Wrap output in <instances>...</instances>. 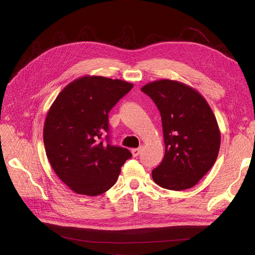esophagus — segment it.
<instances>
[{"mask_svg":"<svg viewBox=\"0 0 255 255\" xmlns=\"http://www.w3.org/2000/svg\"><path fill=\"white\" fill-rule=\"evenodd\" d=\"M140 152H141V148H137V149H133L132 150V154H133V156H138L140 154Z\"/></svg>","mask_w":255,"mask_h":255,"instance_id":"34e87169","label":"esophagus"}]
</instances>
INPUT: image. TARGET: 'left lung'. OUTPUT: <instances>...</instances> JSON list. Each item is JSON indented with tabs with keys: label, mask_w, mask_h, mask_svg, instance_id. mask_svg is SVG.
Returning <instances> with one entry per match:
<instances>
[{
	"label": "left lung",
	"mask_w": 255,
	"mask_h": 255,
	"mask_svg": "<svg viewBox=\"0 0 255 255\" xmlns=\"http://www.w3.org/2000/svg\"><path fill=\"white\" fill-rule=\"evenodd\" d=\"M160 113L165 156L152 170L153 181L170 190L188 189L217 159L220 130L212 109L197 90L181 82L160 80L144 85Z\"/></svg>",
	"instance_id": "left-lung-1"
}]
</instances>
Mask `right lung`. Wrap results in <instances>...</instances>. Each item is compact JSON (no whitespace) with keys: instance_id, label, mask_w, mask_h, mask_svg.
Returning a JSON list of instances; mask_svg holds the SVG:
<instances>
[{"instance_id":"1","label":"right lung","mask_w":255,"mask_h":255,"mask_svg":"<svg viewBox=\"0 0 255 255\" xmlns=\"http://www.w3.org/2000/svg\"><path fill=\"white\" fill-rule=\"evenodd\" d=\"M133 84L103 76H83L60 91L43 128L48 159L57 176L76 194L98 196L117 182L132 157L111 143L109 113Z\"/></svg>"}]
</instances>
